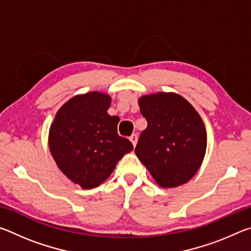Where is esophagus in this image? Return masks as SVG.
Returning a JSON list of instances; mask_svg holds the SVG:
<instances>
[{"mask_svg": "<svg viewBox=\"0 0 251 251\" xmlns=\"http://www.w3.org/2000/svg\"><path fill=\"white\" fill-rule=\"evenodd\" d=\"M129 139H130V142L133 143V145H134V147L136 146V144H137V139H138V136H137V134H133L129 137Z\"/></svg>", "mask_w": 251, "mask_h": 251, "instance_id": "1", "label": "esophagus"}]
</instances>
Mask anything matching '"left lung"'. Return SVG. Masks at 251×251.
Wrapping results in <instances>:
<instances>
[{
	"label": "left lung",
	"instance_id": "left-lung-1",
	"mask_svg": "<svg viewBox=\"0 0 251 251\" xmlns=\"http://www.w3.org/2000/svg\"><path fill=\"white\" fill-rule=\"evenodd\" d=\"M147 128L135 152L157 184L180 186L198 172L207 147L205 125L192 105L175 93H157L138 100Z\"/></svg>",
	"mask_w": 251,
	"mask_h": 251
}]
</instances>
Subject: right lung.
<instances>
[{
	"mask_svg": "<svg viewBox=\"0 0 251 251\" xmlns=\"http://www.w3.org/2000/svg\"><path fill=\"white\" fill-rule=\"evenodd\" d=\"M110 97L99 92L75 96L62 106L50 128L49 144L58 168L84 189L113 173L133 144L118 135L120 118L110 116Z\"/></svg>",
	"mask_w": 251,
	"mask_h": 251,
	"instance_id": "add662e5",
	"label": "right lung"
}]
</instances>
